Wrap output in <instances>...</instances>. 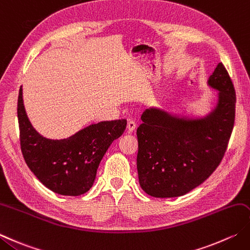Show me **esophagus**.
<instances>
[{
  "mask_svg": "<svg viewBox=\"0 0 250 250\" xmlns=\"http://www.w3.org/2000/svg\"><path fill=\"white\" fill-rule=\"evenodd\" d=\"M136 128V124L133 120H128V125H126V130H128V133H132Z\"/></svg>",
  "mask_w": 250,
  "mask_h": 250,
  "instance_id": "34e87169",
  "label": "esophagus"
}]
</instances>
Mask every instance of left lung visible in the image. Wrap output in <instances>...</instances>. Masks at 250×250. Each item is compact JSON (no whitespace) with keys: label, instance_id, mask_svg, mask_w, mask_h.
<instances>
[{"label":"left lung","instance_id":"1","mask_svg":"<svg viewBox=\"0 0 250 250\" xmlns=\"http://www.w3.org/2000/svg\"><path fill=\"white\" fill-rule=\"evenodd\" d=\"M207 84L217 102L204 116L150 107L142 115L136 157L139 182L157 198L179 197L207 180L226 153L235 119V90L222 62Z\"/></svg>","mask_w":250,"mask_h":250}]
</instances>
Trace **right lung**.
Here are the masks:
<instances>
[{
    "mask_svg": "<svg viewBox=\"0 0 250 250\" xmlns=\"http://www.w3.org/2000/svg\"><path fill=\"white\" fill-rule=\"evenodd\" d=\"M17 116L21 151L29 169L44 187L65 196H79L93 187L102 158L126 126L125 119L101 121L67 139L44 138L28 118L21 86Z\"/></svg>",
    "mask_w": 250,
    "mask_h": 250,
    "instance_id": "1",
    "label": "right lung"
}]
</instances>
